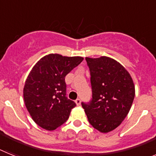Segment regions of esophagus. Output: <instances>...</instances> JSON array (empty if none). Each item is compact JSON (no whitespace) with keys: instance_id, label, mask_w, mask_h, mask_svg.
Instances as JSON below:
<instances>
[{"instance_id":"obj_1","label":"esophagus","mask_w":156,"mask_h":156,"mask_svg":"<svg viewBox=\"0 0 156 156\" xmlns=\"http://www.w3.org/2000/svg\"><path fill=\"white\" fill-rule=\"evenodd\" d=\"M75 102H76V105H80V103H81V101H80V98H77L76 100L75 101Z\"/></svg>"}]
</instances>
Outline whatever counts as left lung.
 Returning a JSON list of instances; mask_svg holds the SVG:
<instances>
[{
	"mask_svg": "<svg viewBox=\"0 0 156 156\" xmlns=\"http://www.w3.org/2000/svg\"><path fill=\"white\" fill-rule=\"evenodd\" d=\"M86 61L92 98L81 105L90 125L101 133H108L127 115L134 98V84L126 69L111 58H86Z\"/></svg>",
	"mask_w": 156,
	"mask_h": 156,
	"instance_id": "left-lung-1",
	"label": "left lung"
}]
</instances>
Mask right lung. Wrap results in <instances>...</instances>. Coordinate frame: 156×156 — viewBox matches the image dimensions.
<instances>
[{"mask_svg":"<svg viewBox=\"0 0 156 156\" xmlns=\"http://www.w3.org/2000/svg\"><path fill=\"white\" fill-rule=\"evenodd\" d=\"M83 58L50 54L32 69L25 83L23 97L27 110L38 126L54 130L69 119L76 105L66 97V76Z\"/></svg>","mask_w":156,"mask_h":156,"instance_id":"right-lung-1","label":"right lung"}]
</instances>
